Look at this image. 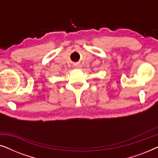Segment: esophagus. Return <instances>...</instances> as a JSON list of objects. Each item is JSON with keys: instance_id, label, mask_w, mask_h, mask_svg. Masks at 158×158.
<instances>
[{"instance_id": "1", "label": "esophagus", "mask_w": 158, "mask_h": 158, "mask_svg": "<svg viewBox=\"0 0 158 158\" xmlns=\"http://www.w3.org/2000/svg\"><path fill=\"white\" fill-rule=\"evenodd\" d=\"M75 69H79L80 68V65L79 64H75Z\"/></svg>"}]
</instances>
